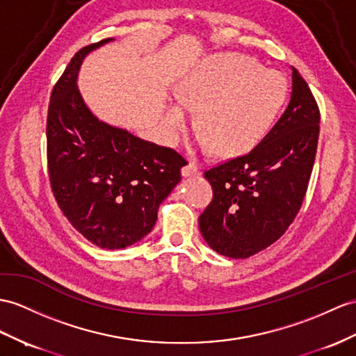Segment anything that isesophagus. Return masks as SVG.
<instances>
[{"instance_id": "34e87169", "label": "esophagus", "mask_w": 356, "mask_h": 356, "mask_svg": "<svg viewBox=\"0 0 356 356\" xmlns=\"http://www.w3.org/2000/svg\"><path fill=\"white\" fill-rule=\"evenodd\" d=\"M199 175V169L195 163H187L186 166L183 168V177H196Z\"/></svg>"}]
</instances>
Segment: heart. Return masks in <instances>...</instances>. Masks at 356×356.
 Listing matches in <instances>:
<instances>
[{
  "mask_svg": "<svg viewBox=\"0 0 356 356\" xmlns=\"http://www.w3.org/2000/svg\"><path fill=\"white\" fill-rule=\"evenodd\" d=\"M287 80L273 69L241 54L211 56L186 74L178 84L181 102L168 106L163 131L177 143L197 110V145L220 155L250 151L270 128L287 98Z\"/></svg>",
  "mask_w": 356,
  "mask_h": 356,
  "instance_id": "b5f03b06",
  "label": "heart"
}]
</instances>
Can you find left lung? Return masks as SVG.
Listing matches in <instances>:
<instances>
[{
  "label": "left lung",
  "instance_id": "1",
  "mask_svg": "<svg viewBox=\"0 0 356 356\" xmlns=\"http://www.w3.org/2000/svg\"><path fill=\"white\" fill-rule=\"evenodd\" d=\"M293 71L289 107L255 148L205 170L213 201L199 229L216 252L243 259L289 229L305 197L316 159L320 111L307 81Z\"/></svg>",
  "mask_w": 356,
  "mask_h": 356
}]
</instances>
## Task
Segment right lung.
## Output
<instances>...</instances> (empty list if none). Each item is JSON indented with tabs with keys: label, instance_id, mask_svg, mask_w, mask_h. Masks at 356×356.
I'll return each instance as SVG.
<instances>
[{
	"label": "right lung",
	"instance_id": "add662e5",
	"mask_svg": "<svg viewBox=\"0 0 356 356\" xmlns=\"http://www.w3.org/2000/svg\"><path fill=\"white\" fill-rule=\"evenodd\" d=\"M115 39L81 48L56 83L48 107L51 188L72 227L102 249L140 241L160 204L179 181L186 160L170 148L102 122L76 86L84 57Z\"/></svg>",
	"mask_w": 356,
	"mask_h": 356
}]
</instances>
